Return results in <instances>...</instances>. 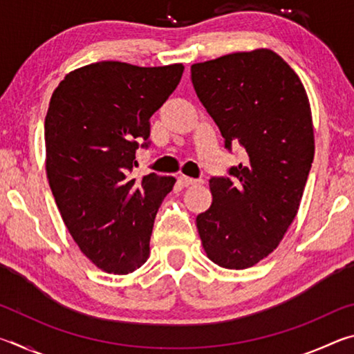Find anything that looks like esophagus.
I'll return each instance as SVG.
<instances>
[{
    "instance_id": "1",
    "label": "esophagus",
    "mask_w": 354,
    "mask_h": 354,
    "mask_svg": "<svg viewBox=\"0 0 354 354\" xmlns=\"http://www.w3.org/2000/svg\"><path fill=\"white\" fill-rule=\"evenodd\" d=\"M179 183L184 184V185H195V184H201L203 181H201V179H194V178H189V176H179Z\"/></svg>"
}]
</instances>
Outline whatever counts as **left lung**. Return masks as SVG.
I'll return each instance as SVG.
<instances>
[{
    "mask_svg": "<svg viewBox=\"0 0 354 354\" xmlns=\"http://www.w3.org/2000/svg\"><path fill=\"white\" fill-rule=\"evenodd\" d=\"M196 97L247 162L209 179L212 205L196 217L203 248L225 268L253 267L283 241L314 159L306 91L270 50L232 53L190 68Z\"/></svg>",
    "mask_w": 354,
    "mask_h": 354,
    "instance_id": "1",
    "label": "left lung"
}]
</instances>
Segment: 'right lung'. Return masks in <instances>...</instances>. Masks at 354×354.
Listing matches in <instances>:
<instances>
[{"label": "right lung", "mask_w": 354, "mask_h": 354, "mask_svg": "<svg viewBox=\"0 0 354 354\" xmlns=\"http://www.w3.org/2000/svg\"><path fill=\"white\" fill-rule=\"evenodd\" d=\"M183 64L103 61L64 77L45 118L46 175L65 226L101 270L128 274L147 262L159 206L176 179L133 178L149 118L178 87Z\"/></svg>", "instance_id": "add662e5"}]
</instances>
